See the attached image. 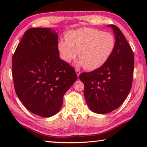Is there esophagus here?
Instances as JSON below:
<instances>
[{"mask_svg":"<svg viewBox=\"0 0 147 147\" xmlns=\"http://www.w3.org/2000/svg\"><path fill=\"white\" fill-rule=\"evenodd\" d=\"M76 73L77 74V76L79 77L80 74V71L79 69H76Z\"/></svg>","mask_w":147,"mask_h":147,"instance_id":"obj_1","label":"esophagus"}]
</instances>
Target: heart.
Here are the masks:
<instances>
[{"label":"heart","mask_w":147,"mask_h":147,"mask_svg":"<svg viewBox=\"0 0 147 147\" xmlns=\"http://www.w3.org/2000/svg\"><path fill=\"white\" fill-rule=\"evenodd\" d=\"M115 47V37L109 32L82 28L66 34L57 45L60 58L70 63L78 56V65L94 71L102 67L112 55Z\"/></svg>","instance_id":"b5f03b06"}]
</instances>
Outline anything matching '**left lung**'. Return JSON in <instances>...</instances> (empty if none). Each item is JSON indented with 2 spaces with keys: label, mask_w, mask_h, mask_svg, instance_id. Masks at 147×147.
<instances>
[{
  "label": "left lung",
  "mask_w": 147,
  "mask_h": 147,
  "mask_svg": "<svg viewBox=\"0 0 147 147\" xmlns=\"http://www.w3.org/2000/svg\"><path fill=\"white\" fill-rule=\"evenodd\" d=\"M112 28L115 47L108 61L98 69L82 73L79 78L84 84V97L94 113L106 114L124 102L132 84L134 56L125 37L117 26Z\"/></svg>",
  "instance_id": "1"
}]
</instances>
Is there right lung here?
<instances>
[{
    "mask_svg": "<svg viewBox=\"0 0 147 147\" xmlns=\"http://www.w3.org/2000/svg\"><path fill=\"white\" fill-rule=\"evenodd\" d=\"M53 28L28 29L12 58L15 90L25 108L42 117L55 115L75 82V70L59 58Z\"/></svg>",
    "mask_w": 147,
    "mask_h": 147,
    "instance_id": "obj_1",
    "label": "right lung"
}]
</instances>
